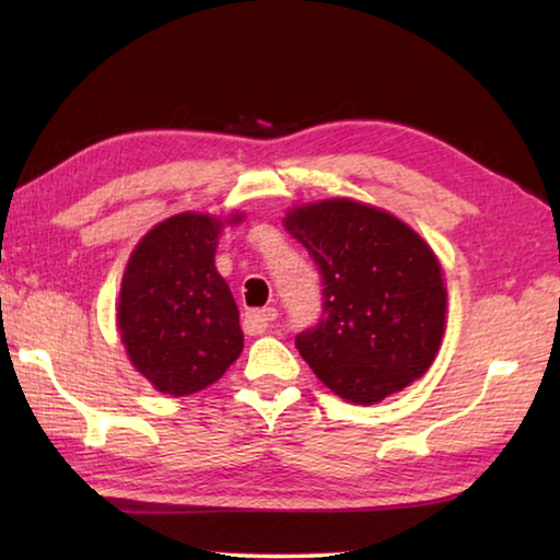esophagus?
Returning a JSON list of instances; mask_svg holds the SVG:
<instances>
[{"instance_id": "esophagus-1", "label": "esophagus", "mask_w": 560, "mask_h": 560, "mask_svg": "<svg viewBox=\"0 0 560 560\" xmlns=\"http://www.w3.org/2000/svg\"><path fill=\"white\" fill-rule=\"evenodd\" d=\"M279 318V311L277 308H259V311H249L244 318V328L246 334L257 336V334H267L269 328H273V320Z\"/></svg>"}]
</instances>
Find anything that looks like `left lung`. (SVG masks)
Here are the masks:
<instances>
[{"label": "left lung", "instance_id": "left-lung-1", "mask_svg": "<svg viewBox=\"0 0 560 560\" xmlns=\"http://www.w3.org/2000/svg\"><path fill=\"white\" fill-rule=\"evenodd\" d=\"M324 283V314L296 336L301 358L348 402L385 400L422 377L442 346L447 289L430 244L397 217L353 200L287 214Z\"/></svg>", "mask_w": 560, "mask_h": 560}]
</instances>
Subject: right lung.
I'll use <instances>...</instances> for the list:
<instances>
[{
	"instance_id": "1",
	"label": "right lung",
	"mask_w": 560,
	"mask_h": 560,
	"mask_svg": "<svg viewBox=\"0 0 560 560\" xmlns=\"http://www.w3.org/2000/svg\"><path fill=\"white\" fill-rule=\"evenodd\" d=\"M222 226L210 214L170 217L138 242L122 273L120 340L136 371L165 395L205 390L244 348L240 308L214 267Z\"/></svg>"
}]
</instances>
